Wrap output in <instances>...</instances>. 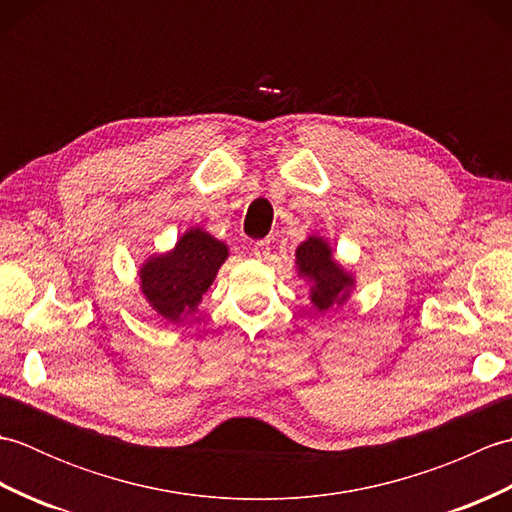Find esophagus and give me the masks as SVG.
I'll return each mask as SVG.
<instances>
[{"mask_svg":"<svg viewBox=\"0 0 512 512\" xmlns=\"http://www.w3.org/2000/svg\"><path fill=\"white\" fill-rule=\"evenodd\" d=\"M253 255L257 259H266L270 255V239H262V242H257L253 246Z\"/></svg>","mask_w":512,"mask_h":512,"instance_id":"1","label":"esophagus"}]
</instances>
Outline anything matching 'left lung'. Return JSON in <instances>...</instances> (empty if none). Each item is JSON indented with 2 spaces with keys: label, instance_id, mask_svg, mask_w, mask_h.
<instances>
[{
  "label": "left lung",
  "instance_id": "1",
  "mask_svg": "<svg viewBox=\"0 0 512 512\" xmlns=\"http://www.w3.org/2000/svg\"><path fill=\"white\" fill-rule=\"evenodd\" d=\"M297 277L306 281L308 299L314 310L328 312L341 308L352 297L356 277L334 257L332 246L325 237L312 233L295 250Z\"/></svg>",
  "mask_w": 512,
  "mask_h": 512
}]
</instances>
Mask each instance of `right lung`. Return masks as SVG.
Instances as JSON below:
<instances>
[{"instance_id": "obj_1", "label": "right lung", "mask_w": 512, "mask_h": 512, "mask_svg": "<svg viewBox=\"0 0 512 512\" xmlns=\"http://www.w3.org/2000/svg\"><path fill=\"white\" fill-rule=\"evenodd\" d=\"M228 246L200 226L184 231L173 248L149 255L138 268V286L149 308L169 323H184L198 310Z\"/></svg>"}]
</instances>
